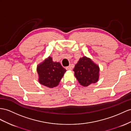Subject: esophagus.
<instances>
[{
  "label": "esophagus",
  "mask_w": 131,
  "mask_h": 131,
  "mask_svg": "<svg viewBox=\"0 0 131 131\" xmlns=\"http://www.w3.org/2000/svg\"><path fill=\"white\" fill-rule=\"evenodd\" d=\"M66 69L68 70H72V68H71V66H69L66 67Z\"/></svg>",
  "instance_id": "obj_1"
}]
</instances>
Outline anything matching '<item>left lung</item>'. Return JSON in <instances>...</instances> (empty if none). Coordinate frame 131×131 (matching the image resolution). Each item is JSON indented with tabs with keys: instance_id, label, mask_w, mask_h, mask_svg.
<instances>
[{
	"instance_id": "8db88e82",
	"label": "left lung",
	"mask_w": 131,
	"mask_h": 131,
	"mask_svg": "<svg viewBox=\"0 0 131 131\" xmlns=\"http://www.w3.org/2000/svg\"><path fill=\"white\" fill-rule=\"evenodd\" d=\"M73 71L79 82L83 86L96 83L99 80V67L86 56L80 58Z\"/></svg>"
}]
</instances>
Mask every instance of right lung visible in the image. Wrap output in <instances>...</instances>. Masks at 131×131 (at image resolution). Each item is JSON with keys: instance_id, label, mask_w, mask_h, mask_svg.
Returning <instances> with one entry per match:
<instances>
[{"instance_id": "add662e5", "label": "right lung", "mask_w": 131, "mask_h": 131, "mask_svg": "<svg viewBox=\"0 0 131 131\" xmlns=\"http://www.w3.org/2000/svg\"><path fill=\"white\" fill-rule=\"evenodd\" d=\"M37 71L39 82L48 88H52L59 85L66 70L60 62H53L52 59L50 56L38 65Z\"/></svg>"}]
</instances>
